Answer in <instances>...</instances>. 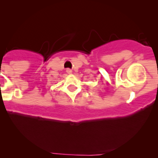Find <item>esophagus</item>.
<instances>
[{
    "label": "esophagus",
    "mask_w": 158,
    "mask_h": 158,
    "mask_svg": "<svg viewBox=\"0 0 158 158\" xmlns=\"http://www.w3.org/2000/svg\"><path fill=\"white\" fill-rule=\"evenodd\" d=\"M66 73H72V70H71L70 69H66Z\"/></svg>",
    "instance_id": "34e87169"
}]
</instances>
